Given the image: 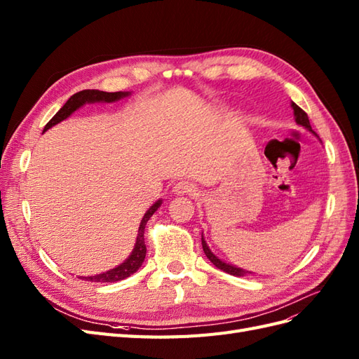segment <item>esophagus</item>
I'll list each match as a JSON object with an SVG mask.
<instances>
[{
  "instance_id": "obj_1",
  "label": "esophagus",
  "mask_w": 359,
  "mask_h": 359,
  "mask_svg": "<svg viewBox=\"0 0 359 359\" xmlns=\"http://www.w3.org/2000/svg\"><path fill=\"white\" fill-rule=\"evenodd\" d=\"M194 191H196V187L189 181H180L173 187V194H177V196H187V194H193Z\"/></svg>"
}]
</instances>
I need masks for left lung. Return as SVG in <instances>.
Here are the masks:
<instances>
[{"instance_id":"left-lung-1","label":"left lung","mask_w":359,"mask_h":359,"mask_svg":"<svg viewBox=\"0 0 359 359\" xmlns=\"http://www.w3.org/2000/svg\"><path fill=\"white\" fill-rule=\"evenodd\" d=\"M292 109H293V115H295V121H297V124L302 126L304 128H307V130H310V132H311V126H310V121H309V116H307V114L304 112V111L301 109V107H299L298 104H295V103H292ZM313 133H314V132H313ZM314 135H316V133H314ZM316 136H318V135H316ZM202 248H203V253L206 255V257H208L217 268L222 269V271H224V273L231 274V276H236V277H243V276L248 274V271L241 269V268H236V266L229 265V264H226V262H223L222 259L217 257V256L211 252L210 247L206 245V241L203 240V236H202Z\"/></svg>"}]
</instances>
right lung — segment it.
I'll return each instance as SVG.
<instances>
[{
    "label": "right lung",
    "instance_id": "obj_1",
    "mask_svg": "<svg viewBox=\"0 0 359 359\" xmlns=\"http://www.w3.org/2000/svg\"><path fill=\"white\" fill-rule=\"evenodd\" d=\"M130 95V93L127 91H118V93H106V91H99V90H83L73 94L70 99L66 102L61 109L52 116L50 121L45 126V130L43 132H46L50 127H53L55 124L64 121V119L69 118L74 111H78L81 106H83L85 103H112V102H118L124 99V97ZM161 205V201L158 199L154 205H151V208L145 212L144 219L140 220L139 224V231H137V236H136V244L132 255H130L121 265H118L114 269L106 271L103 274H97V276H91V277H79L82 280L86 281H100V283H115V281L119 280H124L127 277H130L132 274H135L136 271L142 265V262L145 260V255H147V245H145V226L147 222L151 219V215H153L158 206Z\"/></svg>",
    "mask_w": 359,
    "mask_h": 359
}]
</instances>
